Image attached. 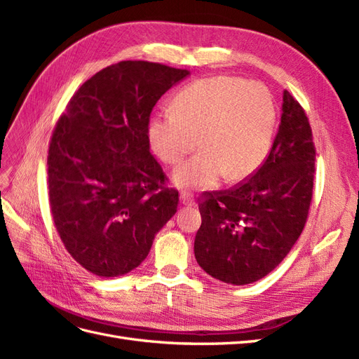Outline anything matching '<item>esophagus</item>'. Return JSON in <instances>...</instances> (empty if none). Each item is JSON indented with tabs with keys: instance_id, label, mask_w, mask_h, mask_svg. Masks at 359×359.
I'll use <instances>...</instances> for the list:
<instances>
[{
	"instance_id": "34e87169",
	"label": "esophagus",
	"mask_w": 359,
	"mask_h": 359,
	"mask_svg": "<svg viewBox=\"0 0 359 359\" xmlns=\"http://www.w3.org/2000/svg\"><path fill=\"white\" fill-rule=\"evenodd\" d=\"M180 201H181L182 205H186V206H193V205H194V201H193V198H191V194H190V193H186V191H182V193L180 194Z\"/></svg>"
}]
</instances>
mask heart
<instances>
[{
    "label": "heart",
    "instance_id": "heart-1",
    "mask_svg": "<svg viewBox=\"0 0 359 359\" xmlns=\"http://www.w3.org/2000/svg\"><path fill=\"white\" fill-rule=\"evenodd\" d=\"M276 104L264 85L233 76L201 79L181 91L175 112L153 116L149 144L166 165H178L198 147L203 149L172 173L182 190L241 181L265 161L276 128Z\"/></svg>",
    "mask_w": 359,
    "mask_h": 359
}]
</instances>
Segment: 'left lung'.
<instances>
[{"instance_id": "obj_1", "label": "left lung", "mask_w": 359, "mask_h": 359, "mask_svg": "<svg viewBox=\"0 0 359 359\" xmlns=\"http://www.w3.org/2000/svg\"><path fill=\"white\" fill-rule=\"evenodd\" d=\"M311 128L299 103L285 91L269 156L233 190L208 193L194 257L206 274L227 285L255 283L283 260L299 238L313 196Z\"/></svg>"}]
</instances>
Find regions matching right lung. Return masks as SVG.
<instances>
[{"mask_svg":"<svg viewBox=\"0 0 359 359\" xmlns=\"http://www.w3.org/2000/svg\"><path fill=\"white\" fill-rule=\"evenodd\" d=\"M190 74L148 61H121L74 93L52 135L50 211L72 257L99 277L124 276L148 256L177 212L178 191L149 151V115Z\"/></svg>","mask_w":359,"mask_h":359,"instance_id":"add662e5","label":"right lung"}]
</instances>
